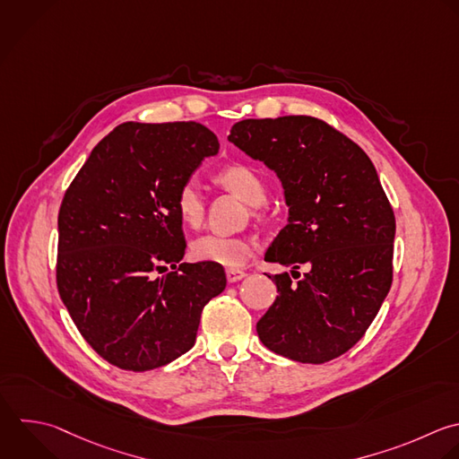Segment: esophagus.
I'll return each instance as SVG.
<instances>
[{"label": "esophagus", "mask_w": 459, "mask_h": 459, "mask_svg": "<svg viewBox=\"0 0 459 459\" xmlns=\"http://www.w3.org/2000/svg\"><path fill=\"white\" fill-rule=\"evenodd\" d=\"M246 276V273L242 269H226V278L230 283H235L238 280H242Z\"/></svg>", "instance_id": "34e87169"}]
</instances>
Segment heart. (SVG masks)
<instances>
[{"label": "heart", "instance_id": "heart-1", "mask_svg": "<svg viewBox=\"0 0 459 459\" xmlns=\"http://www.w3.org/2000/svg\"><path fill=\"white\" fill-rule=\"evenodd\" d=\"M217 183L238 195L246 204L258 208L265 203L267 190L258 172L244 165H231L217 174ZM174 206L179 221L186 228H199L204 219V197L195 179H186L176 192ZM256 251V242L244 237L203 235L190 244V255L197 262L222 267H238Z\"/></svg>", "mask_w": 459, "mask_h": 459}]
</instances>
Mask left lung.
Wrapping results in <instances>:
<instances>
[{"label": "left lung", "instance_id": "left-lung-1", "mask_svg": "<svg viewBox=\"0 0 459 459\" xmlns=\"http://www.w3.org/2000/svg\"><path fill=\"white\" fill-rule=\"evenodd\" d=\"M228 140L283 186L289 219L265 260L290 265L292 278L306 267L296 283L287 273L269 276L278 296L256 323L260 341L298 362L342 355L364 335L393 280L394 215L371 160L312 117L242 120Z\"/></svg>", "mask_w": 459, "mask_h": 459}]
</instances>
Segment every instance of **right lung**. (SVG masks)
Segmentation results:
<instances>
[{"label":"right lung","instance_id":"right-lung-1","mask_svg":"<svg viewBox=\"0 0 459 459\" xmlns=\"http://www.w3.org/2000/svg\"><path fill=\"white\" fill-rule=\"evenodd\" d=\"M217 152V136L197 122H126L65 194L57 289L82 337L122 369L186 353L204 305L226 287L221 265L179 264L186 242L174 206L178 188Z\"/></svg>","mask_w":459,"mask_h":459}]
</instances>
